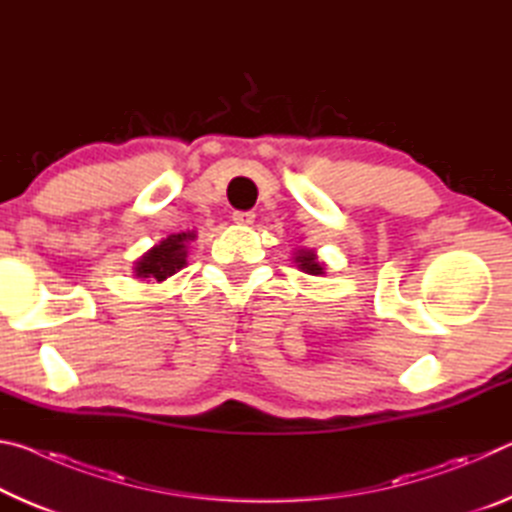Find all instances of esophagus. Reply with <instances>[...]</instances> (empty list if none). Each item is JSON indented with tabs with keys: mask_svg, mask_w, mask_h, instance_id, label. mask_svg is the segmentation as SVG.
Masks as SVG:
<instances>
[{
	"mask_svg": "<svg viewBox=\"0 0 512 512\" xmlns=\"http://www.w3.org/2000/svg\"><path fill=\"white\" fill-rule=\"evenodd\" d=\"M232 221H235L237 225H253L255 214L253 212H235L232 214Z\"/></svg>",
	"mask_w": 512,
	"mask_h": 512,
	"instance_id": "esophagus-1",
	"label": "esophagus"
}]
</instances>
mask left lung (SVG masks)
Returning <instances> with one entry per match:
<instances>
[{"label": "left lung", "mask_w": 512, "mask_h": 512, "mask_svg": "<svg viewBox=\"0 0 512 512\" xmlns=\"http://www.w3.org/2000/svg\"><path fill=\"white\" fill-rule=\"evenodd\" d=\"M293 264H296L302 273L307 275H316V277H323L327 271V264L320 262L316 250L314 248H307V246H300L293 250Z\"/></svg>", "instance_id": "8db88e82"}]
</instances>
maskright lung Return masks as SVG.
Returning a JSON list of instances; mask_svg holds the SVG:
<instances>
[{
    "mask_svg": "<svg viewBox=\"0 0 512 512\" xmlns=\"http://www.w3.org/2000/svg\"><path fill=\"white\" fill-rule=\"evenodd\" d=\"M192 241H196V230L173 232V235L160 239L158 244L135 259L133 275L142 282H164L167 277L176 275L180 268H185Z\"/></svg>",
    "mask_w": 512,
    "mask_h": 512,
    "instance_id": "obj_1",
    "label": "right lung"
}]
</instances>
